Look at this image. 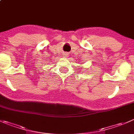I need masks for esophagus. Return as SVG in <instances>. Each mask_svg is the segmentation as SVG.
Segmentation results:
<instances>
[{
    "label": "esophagus",
    "mask_w": 134,
    "mask_h": 134,
    "mask_svg": "<svg viewBox=\"0 0 134 134\" xmlns=\"http://www.w3.org/2000/svg\"><path fill=\"white\" fill-rule=\"evenodd\" d=\"M68 55H69V54H68V53H65V54H64V56H65V57H68Z\"/></svg>",
    "instance_id": "esophagus-1"
}]
</instances>
